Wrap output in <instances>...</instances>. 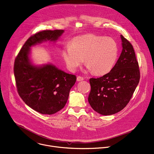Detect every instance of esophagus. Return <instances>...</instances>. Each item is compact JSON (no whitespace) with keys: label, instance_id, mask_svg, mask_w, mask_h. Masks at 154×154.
Instances as JSON below:
<instances>
[{"label":"esophagus","instance_id":"34e87169","mask_svg":"<svg viewBox=\"0 0 154 154\" xmlns=\"http://www.w3.org/2000/svg\"><path fill=\"white\" fill-rule=\"evenodd\" d=\"M83 80H84V78H83V77H81V76H78L77 78V81H82Z\"/></svg>","mask_w":154,"mask_h":154}]
</instances>
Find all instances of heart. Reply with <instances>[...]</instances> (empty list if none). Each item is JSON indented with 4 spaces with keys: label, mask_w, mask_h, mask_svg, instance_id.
Listing matches in <instances>:
<instances>
[{
    "label": "heart",
    "mask_w": 154,
    "mask_h": 154,
    "mask_svg": "<svg viewBox=\"0 0 154 154\" xmlns=\"http://www.w3.org/2000/svg\"><path fill=\"white\" fill-rule=\"evenodd\" d=\"M67 67L75 72L85 59L89 70L96 75H104L114 67L118 57V47L114 40L95 35L79 37L63 51Z\"/></svg>",
    "instance_id": "b5f03b06"
}]
</instances>
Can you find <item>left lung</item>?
<instances>
[{"instance_id": "obj_1", "label": "left lung", "mask_w": 154, "mask_h": 154, "mask_svg": "<svg viewBox=\"0 0 154 154\" xmlns=\"http://www.w3.org/2000/svg\"><path fill=\"white\" fill-rule=\"evenodd\" d=\"M122 51L111 71L99 78H91L88 102L101 115H112L124 109L136 88L140 71L133 45L121 35Z\"/></svg>"}]
</instances>
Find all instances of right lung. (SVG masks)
Listing matches in <instances>:
<instances>
[{"instance_id":"obj_1","label":"right lung","mask_w":154,"mask_h":154,"mask_svg":"<svg viewBox=\"0 0 154 154\" xmlns=\"http://www.w3.org/2000/svg\"><path fill=\"white\" fill-rule=\"evenodd\" d=\"M63 32L64 30H44L31 35L14 63L19 96L27 106L42 114H53L64 107L77 77L51 64L39 67L32 65L29 59V47L45 40H57Z\"/></svg>"}]
</instances>
